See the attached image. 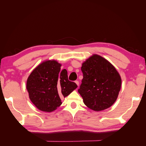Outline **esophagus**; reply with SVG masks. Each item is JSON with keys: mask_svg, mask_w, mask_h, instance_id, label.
Here are the masks:
<instances>
[{"mask_svg": "<svg viewBox=\"0 0 146 146\" xmlns=\"http://www.w3.org/2000/svg\"><path fill=\"white\" fill-rule=\"evenodd\" d=\"M75 83H76V84L78 85V86H79V82L78 81H75Z\"/></svg>", "mask_w": 146, "mask_h": 146, "instance_id": "34e87169", "label": "esophagus"}]
</instances>
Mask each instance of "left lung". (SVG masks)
<instances>
[{
	"label": "left lung",
	"instance_id": "8db88e82",
	"mask_svg": "<svg viewBox=\"0 0 146 146\" xmlns=\"http://www.w3.org/2000/svg\"><path fill=\"white\" fill-rule=\"evenodd\" d=\"M83 75L78 93L86 107L101 111L112 105L121 88V77L112 64L98 54H93L82 63Z\"/></svg>",
	"mask_w": 146,
	"mask_h": 146
}]
</instances>
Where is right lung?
<instances>
[{
  "instance_id": "obj_1",
  "label": "right lung",
  "mask_w": 146,
  "mask_h": 146,
  "mask_svg": "<svg viewBox=\"0 0 146 146\" xmlns=\"http://www.w3.org/2000/svg\"><path fill=\"white\" fill-rule=\"evenodd\" d=\"M61 64L46 60L39 64L27 80L26 88L32 103L39 110L51 112L61 105V98L69 95L77 88L68 79L66 70L61 71Z\"/></svg>"
}]
</instances>
